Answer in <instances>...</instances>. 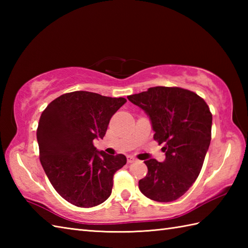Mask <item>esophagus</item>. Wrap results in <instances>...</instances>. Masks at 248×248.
Returning a JSON list of instances; mask_svg holds the SVG:
<instances>
[{"label":"esophagus","mask_w":248,"mask_h":248,"mask_svg":"<svg viewBox=\"0 0 248 248\" xmlns=\"http://www.w3.org/2000/svg\"><path fill=\"white\" fill-rule=\"evenodd\" d=\"M127 160H128V163H133L134 161H136L135 157L132 156V155H128L127 156Z\"/></svg>","instance_id":"1"}]
</instances>
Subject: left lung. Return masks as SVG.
Wrapping results in <instances>:
<instances>
[{
  "mask_svg": "<svg viewBox=\"0 0 248 248\" xmlns=\"http://www.w3.org/2000/svg\"><path fill=\"white\" fill-rule=\"evenodd\" d=\"M128 99L148 115L154 139L164 144L166 155L164 162L145 161L148 172L139 181L140 191L155 202H173L202 170L211 141L212 114L202 98L180 87H150Z\"/></svg>",
  "mask_w": 248,
  "mask_h": 248,
  "instance_id": "left-lung-1",
  "label": "left lung"
}]
</instances>
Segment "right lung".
Listing matches in <instances>:
<instances>
[{
	"instance_id": "add662e5",
	"label": "right lung",
	"mask_w": 248,
	"mask_h": 248,
	"mask_svg": "<svg viewBox=\"0 0 248 248\" xmlns=\"http://www.w3.org/2000/svg\"><path fill=\"white\" fill-rule=\"evenodd\" d=\"M127 102L96 93L72 92L53 100L40 116L37 141L40 163L61 196L80 208L104 202L114 173L127 163L124 155L97 150L112 116Z\"/></svg>"
}]
</instances>
